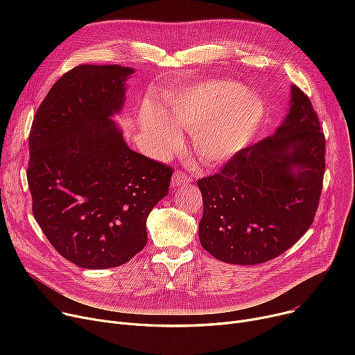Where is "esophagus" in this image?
Here are the masks:
<instances>
[{
	"instance_id": "1",
	"label": "esophagus",
	"mask_w": 355,
	"mask_h": 355,
	"mask_svg": "<svg viewBox=\"0 0 355 355\" xmlns=\"http://www.w3.org/2000/svg\"><path fill=\"white\" fill-rule=\"evenodd\" d=\"M190 181V178L185 175L182 171H175L174 174H173V180H171V184H173V187H180V185H182V184H185V182H189Z\"/></svg>"
}]
</instances>
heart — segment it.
<instances>
[{
    "label": "heart",
    "mask_w": 355,
    "mask_h": 355,
    "mask_svg": "<svg viewBox=\"0 0 355 355\" xmlns=\"http://www.w3.org/2000/svg\"><path fill=\"white\" fill-rule=\"evenodd\" d=\"M265 102L236 82L209 80L197 85L174 102L170 114L174 124L159 110L145 106L139 122L151 135L157 151H166L180 142L182 125L193 130L197 157L207 165L230 161L243 149L265 116Z\"/></svg>",
    "instance_id": "heart-1"
}]
</instances>
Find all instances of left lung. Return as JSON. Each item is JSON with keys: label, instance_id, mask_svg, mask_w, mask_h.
<instances>
[{"label": "left lung", "instance_id": "8db88e82", "mask_svg": "<svg viewBox=\"0 0 355 355\" xmlns=\"http://www.w3.org/2000/svg\"><path fill=\"white\" fill-rule=\"evenodd\" d=\"M289 114L259 141L198 180L200 243L233 265H257L292 248L311 227L325 173V137L312 103L292 86Z\"/></svg>", "mask_w": 355, "mask_h": 355}]
</instances>
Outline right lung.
<instances>
[{
    "mask_svg": "<svg viewBox=\"0 0 355 355\" xmlns=\"http://www.w3.org/2000/svg\"><path fill=\"white\" fill-rule=\"evenodd\" d=\"M134 69L80 64L53 85L33 119V214L51 246L85 269L116 268L146 245V217L173 168L130 149L110 116Z\"/></svg>",
    "mask_w": 355,
    "mask_h": 355,
    "instance_id": "1",
    "label": "right lung"
}]
</instances>
